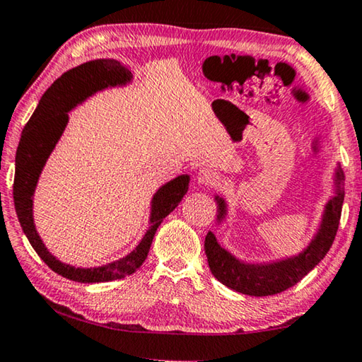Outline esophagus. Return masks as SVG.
Masks as SVG:
<instances>
[{"label":"esophagus","mask_w":362,"mask_h":362,"mask_svg":"<svg viewBox=\"0 0 362 362\" xmlns=\"http://www.w3.org/2000/svg\"><path fill=\"white\" fill-rule=\"evenodd\" d=\"M217 179H218V175H217V173H216V170H214V169H211V168L199 169V173H198V182L201 183V185L212 187L214 183L217 182Z\"/></svg>","instance_id":"1"}]
</instances>
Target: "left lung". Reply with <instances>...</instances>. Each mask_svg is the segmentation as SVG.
I'll use <instances>...</instances> for the list:
<instances>
[{
	"mask_svg": "<svg viewBox=\"0 0 362 362\" xmlns=\"http://www.w3.org/2000/svg\"><path fill=\"white\" fill-rule=\"evenodd\" d=\"M335 179L337 194L326 206L320 231L303 252L291 259L273 263H244L220 246L212 231L207 233L204 250L214 276L233 291L255 297L274 296L296 286L326 257L335 240L341 216L343 196H345L340 188L343 180V170L340 168L337 169ZM216 199L218 204L217 218L222 220L226 214V204L220 196H216Z\"/></svg>",
	"mask_w": 362,
	"mask_h": 362,
	"instance_id": "8db88e82",
	"label": "left lung"
}]
</instances>
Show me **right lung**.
<instances>
[{
    "mask_svg": "<svg viewBox=\"0 0 362 362\" xmlns=\"http://www.w3.org/2000/svg\"><path fill=\"white\" fill-rule=\"evenodd\" d=\"M131 71L112 59L90 60L64 73L42 94L32 118L23 127L16 153L14 206L23 233L46 265L66 279L78 283H107L132 274L145 262L158 226L173 212L188 192V175H179L158 189L151 201L150 228L139 246L122 259L97 268H75L57 260L45 247L33 223V193L40 174L69 122V112L78 103L112 86L131 81Z\"/></svg>",
    "mask_w": 362,
    "mask_h": 362,
    "instance_id": "obj_1",
    "label": "right lung"
}]
</instances>
